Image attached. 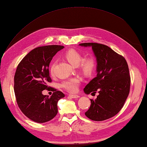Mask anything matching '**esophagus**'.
Segmentation results:
<instances>
[{
    "mask_svg": "<svg viewBox=\"0 0 147 147\" xmlns=\"http://www.w3.org/2000/svg\"><path fill=\"white\" fill-rule=\"evenodd\" d=\"M69 96L72 98H78L80 97V96L78 95H69Z\"/></svg>",
    "mask_w": 147,
    "mask_h": 147,
    "instance_id": "obj_1",
    "label": "esophagus"
}]
</instances>
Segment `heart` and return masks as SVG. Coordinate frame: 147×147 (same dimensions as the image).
<instances>
[{"label":"heart","mask_w":147,"mask_h":147,"mask_svg":"<svg viewBox=\"0 0 147 147\" xmlns=\"http://www.w3.org/2000/svg\"><path fill=\"white\" fill-rule=\"evenodd\" d=\"M64 57L73 65H78L83 58L82 54L74 49H70L65 52ZM95 65V62L94 59L92 57H89L82 61L80 64V67L83 73L88 75L94 69ZM53 73H54V64H52L51 67V73L53 74ZM80 82L81 80L79 78H73L64 81L61 83V86L62 88L67 90L69 92L75 93L78 91Z\"/></svg>","instance_id":"heart-1"}]
</instances>
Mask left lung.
Masks as SVG:
<instances>
[{"label": "left lung", "instance_id": "obj_1", "mask_svg": "<svg viewBox=\"0 0 147 147\" xmlns=\"http://www.w3.org/2000/svg\"><path fill=\"white\" fill-rule=\"evenodd\" d=\"M91 47L96 58V76L87 84L84 92L98 95L92 100L85 115L91 120L104 121L116 115L126 100L130 89L129 68L126 59L108 46L97 43L79 44Z\"/></svg>", "mask_w": 147, "mask_h": 147}]
</instances>
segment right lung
Returning a JSON list of instances; mask_svg holds the SVG:
<instances>
[{"label":"right lung","mask_w":147,"mask_h":147,"mask_svg":"<svg viewBox=\"0 0 147 147\" xmlns=\"http://www.w3.org/2000/svg\"><path fill=\"white\" fill-rule=\"evenodd\" d=\"M64 48L61 45L39 47L30 51L18 65L14 85L18 105L26 117L36 123L52 120L57 114L58 101L65 96L55 90L51 97L42 93L48 88L47 83L52 82L50 62Z\"/></svg>","instance_id":"obj_1"}]
</instances>
